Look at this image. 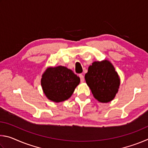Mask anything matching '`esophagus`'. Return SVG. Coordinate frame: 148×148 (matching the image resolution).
<instances>
[{"mask_svg":"<svg viewBox=\"0 0 148 148\" xmlns=\"http://www.w3.org/2000/svg\"><path fill=\"white\" fill-rule=\"evenodd\" d=\"M79 76L80 77V81H81V82H84V76L82 74H79Z\"/></svg>","mask_w":148,"mask_h":148,"instance_id":"esophagus-1","label":"esophagus"}]
</instances>
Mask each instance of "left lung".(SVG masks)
<instances>
[{
  "instance_id": "1",
  "label": "left lung",
  "mask_w": 148,
  "mask_h": 148,
  "mask_svg": "<svg viewBox=\"0 0 148 148\" xmlns=\"http://www.w3.org/2000/svg\"><path fill=\"white\" fill-rule=\"evenodd\" d=\"M85 79L95 98L101 102L112 101L118 91L119 76L113 65L107 60L92 62Z\"/></svg>"
}]
</instances>
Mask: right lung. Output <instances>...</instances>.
<instances>
[{
    "label": "right lung",
    "mask_w": 148,
    "mask_h": 148,
    "mask_svg": "<svg viewBox=\"0 0 148 148\" xmlns=\"http://www.w3.org/2000/svg\"><path fill=\"white\" fill-rule=\"evenodd\" d=\"M79 77L66 67H50L42 75L41 86L44 92L51 101L60 102L71 97L76 86L79 84Z\"/></svg>",
    "instance_id": "add662e5"
}]
</instances>
